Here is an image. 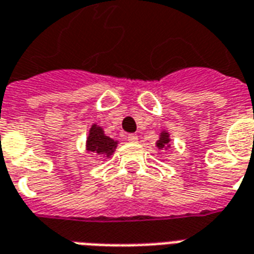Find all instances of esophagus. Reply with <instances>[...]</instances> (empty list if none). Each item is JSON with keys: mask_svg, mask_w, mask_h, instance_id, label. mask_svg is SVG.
Instances as JSON below:
<instances>
[{"mask_svg": "<svg viewBox=\"0 0 254 254\" xmlns=\"http://www.w3.org/2000/svg\"><path fill=\"white\" fill-rule=\"evenodd\" d=\"M125 138H127V141H129V142H136L137 140H138V137H137L136 134H127V137H125Z\"/></svg>", "mask_w": 254, "mask_h": 254, "instance_id": "esophagus-1", "label": "esophagus"}]
</instances>
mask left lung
<instances>
[{"label":"left lung","mask_w":254,"mask_h":254,"mask_svg":"<svg viewBox=\"0 0 254 254\" xmlns=\"http://www.w3.org/2000/svg\"><path fill=\"white\" fill-rule=\"evenodd\" d=\"M168 142H170V136H168V133H161L160 140L157 141V148H159V149H163V148H165V146L168 145Z\"/></svg>","instance_id":"left-lung-1"}]
</instances>
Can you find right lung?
Wrapping results in <instances>:
<instances>
[{"mask_svg":"<svg viewBox=\"0 0 254 254\" xmlns=\"http://www.w3.org/2000/svg\"><path fill=\"white\" fill-rule=\"evenodd\" d=\"M117 146V141L105 136L102 127L93 125L87 137V151L98 155L110 156Z\"/></svg>","mask_w":254,"mask_h":254,"instance_id":"obj_1","label":"right lung"}]
</instances>
